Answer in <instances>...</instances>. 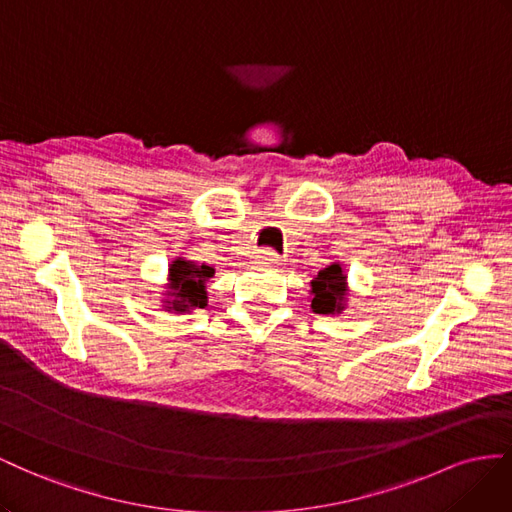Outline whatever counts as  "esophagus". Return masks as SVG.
<instances>
[{"mask_svg": "<svg viewBox=\"0 0 512 512\" xmlns=\"http://www.w3.org/2000/svg\"><path fill=\"white\" fill-rule=\"evenodd\" d=\"M255 259L259 261V264H270V266H274V264H279L281 261V255L274 251V248H257L255 251Z\"/></svg>", "mask_w": 512, "mask_h": 512, "instance_id": "esophagus-1", "label": "esophagus"}]
</instances>
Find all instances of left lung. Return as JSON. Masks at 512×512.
I'll return each mask as SVG.
<instances>
[{
  "instance_id": "1",
  "label": "left lung",
  "mask_w": 512,
  "mask_h": 512,
  "mask_svg": "<svg viewBox=\"0 0 512 512\" xmlns=\"http://www.w3.org/2000/svg\"><path fill=\"white\" fill-rule=\"evenodd\" d=\"M345 296V274L339 264H332L317 274L313 281V311L315 313H334L341 311Z\"/></svg>"
}]
</instances>
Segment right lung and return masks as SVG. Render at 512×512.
Here are the masks:
<instances>
[{
  "label": "right lung",
  "mask_w": 512,
  "mask_h": 512,
  "mask_svg": "<svg viewBox=\"0 0 512 512\" xmlns=\"http://www.w3.org/2000/svg\"><path fill=\"white\" fill-rule=\"evenodd\" d=\"M214 276V268L210 266H195L184 259L173 261L171 266V281L175 289V300L167 309L186 311L188 306H206V281Z\"/></svg>",
  "instance_id": "add662e5"
}]
</instances>
